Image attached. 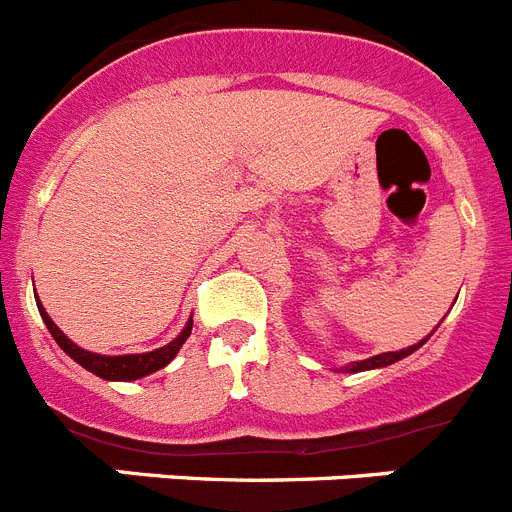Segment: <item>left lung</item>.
<instances>
[{
	"instance_id": "obj_1",
	"label": "left lung",
	"mask_w": 512,
	"mask_h": 512,
	"mask_svg": "<svg viewBox=\"0 0 512 512\" xmlns=\"http://www.w3.org/2000/svg\"><path fill=\"white\" fill-rule=\"evenodd\" d=\"M456 297H459V295H456ZM431 336H433V333H428V336H425L423 341H418V343H415V346L402 348V351H387V354H377V356H372V359L351 361V364H348V366H343V372H346V374H356V372H369V369H382V366L395 364V361L405 359V356H410V354H413V351H418V348L423 346V343L428 341V338H431Z\"/></svg>"
}]
</instances>
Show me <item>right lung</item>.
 <instances>
[{"instance_id": "right-lung-1", "label": "right lung", "mask_w": 512, "mask_h": 512, "mask_svg": "<svg viewBox=\"0 0 512 512\" xmlns=\"http://www.w3.org/2000/svg\"><path fill=\"white\" fill-rule=\"evenodd\" d=\"M35 302H38L40 318H43L45 328L51 330L53 341L71 356L79 366H84L87 372L97 374L102 379H110V382H133V379L148 377V374L158 372V369H164L166 364L174 361V356L179 354V348L184 346V341L192 333V318L187 320V325L182 328V333L174 338L166 346L156 348V351H146V354H122V356H107V354H94V351H87V348L76 346L61 328L51 320V315L45 312V307L40 305L38 295H35Z\"/></svg>"}]
</instances>
